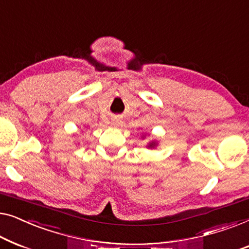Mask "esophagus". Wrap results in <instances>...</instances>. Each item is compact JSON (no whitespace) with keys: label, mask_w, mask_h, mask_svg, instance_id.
<instances>
[{"label":"esophagus","mask_w":249,"mask_h":249,"mask_svg":"<svg viewBox=\"0 0 249 249\" xmlns=\"http://www.w3.org/2000/svg\"><path fill=\"white\" fill-rule=\"evenodd\" d=\"M121 124H122V121L121 120H115V121H113V123H111V125L116 126V127H117V126H120Z\"/></svg>","instance_id":"obj_1"}]
</instances>
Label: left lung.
Segmentation results:
<instances>
[{
  "mask_svg": "<svg viewBox=\"0 0 249 249\" xmlns=\"http://www.w3.org/2000/svg\"><path fill=\"white\" fill-rule=\"evenodd\" d=\"M156 146H157V142H155V141L150 142L149 144H148V148H149V149H155Z\"/></svg>",
  "mask_w": 249,
  "mask_h": 249,
  "instance_id": "obj_1",
  "label": "left lung"
}]
</instances>
